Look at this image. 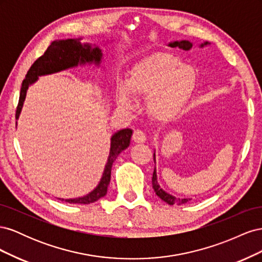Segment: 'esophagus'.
Masks as SVG:
<instances>
[{"label":"esophagus","instance_id":"1","mask_svg":"<svg viewBox=\"0 0 262 262\" xmlns=\"http://www.w3.org/2000/svg\"><path fill=\"white\" fill-rule=\"evenodd\" d=\"M132 140L136 142V143H143L146 140V136L143 131L136 130L132 134Z\"/></svg>","mask_w":262,"mask_h":262}]
</instances>
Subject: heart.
<instances>
[{
  "instance_id": "obj_1",
  "label": "heart",
  "mask_w": 262,
  "mask_h": 262,
  "mask_svg": "<svg viewBox=\"0 0 262 262\" xmlns=\"http://www.w3.org/2000/svg\"><path fill=\"white\" fill-rule=\"evenodd\" d=\"M196 82L194 70L170 53L156 52L141 59L126 81L118 82L117 99L123 108L133 107L134 97H146V110L156 120L175 118L188 102Z\"/></svg>"
}]
</instances>
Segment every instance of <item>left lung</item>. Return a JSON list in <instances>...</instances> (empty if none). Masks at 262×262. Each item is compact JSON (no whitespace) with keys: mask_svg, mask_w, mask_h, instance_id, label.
I'll list each match as a JSON object with an SVG mask.
<instances>
[{"mask_svg":"<svg viewBox=\"0 0 262 262\" xmlns=\"http://www.w3.org/2000/svg\"><path fill=\"white\" fill-rule=\"evenodd\" d=\"M205 45H208V42L202 43L201 47H203ZM169 46L171 47V48H179V49H182V50H190V49L192 48V43L190 42V41H187V40L171 42V43H169ZM154 157H155V154H154ZM152 186H153V189H154L155 193L157 194V196H160L163 201H165L166 203H168L170 205L175 204V203L182 204V203H186V202H188L190 200V199H179V198H175V196L168 194L167 192H165L164 190L160 186H158V184H157V178H156V171L155 170L153 172Z\"/></svg>","mask_w":262,"mask_h":262,"instance_id":"obj_1","label":"left lung"}]
</instances>
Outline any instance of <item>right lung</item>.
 Returning <instances> with one entry per match:
<instances>
[{"label":"right lung","instance_id":"right-lung-1","mask_svg":"<svg viewBox=\"0 0 262 262\" xmlns=\"http://www.w3.org/2000/svg\"><path fill=\"white\" fill-rule=\"evenodd\" d=\"M101 59V51L98 47L92 48L90 45H82L81 39H66V40H55L53 41L45 53L39 57L30 67L26 77L24 78L20 87L19 100L16 108V119H18L20 110L24 104V100L26 97V93L28 86L37 81L39 75L51 74L59 71L66 70L72 67H76L78 63L85 62H96L99 63ZM132 136L131 129H123L115 133L112 138V146H110V153L108 157V162L105 167L102 178L96 189L93 190L82 198L76 199H67L63 200L69 203H81V204H90L95 201L99 200L100 198L107 194L108 186L110 182V176H112V167L113 163L120 154L122 150L130 145V140ZM61 200V199H60Z\"/></svg>","mask_w":262,"mask_h":262}]
</instances>
